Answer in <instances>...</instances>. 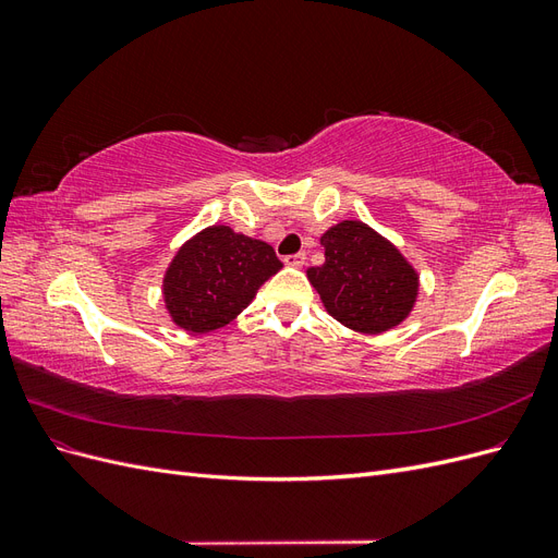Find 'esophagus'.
Returning a JSON list of instances; mask_svg holds the SVG:
<instances>
[{
	"label": "esophagus",
	"mask_w": 558,
	"mask_h": 558,
	"mask_svg": "<svg viewBox=\"0 0 558 558\" xmlns=\"http://www.w3.org/2000/svg\"><path fill=\"white\" fill-rule=\"evenodd\" d=\"M305 260H307L305 253H293V256H286L283 258V263L289 265V267H302V265H305Z\"/></svg>",
	"instance_id": "esophagus-1"
}]
</instances>
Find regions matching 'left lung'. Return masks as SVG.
<instances>
[{
	"instance_id": "obj_1",
	"label": "left lung",
	"mask_w": 558,
	"mask_h": 558,
	"mask_svg": "<svg viewBox=\"0 0 558 558\" xmlns=\"http://www.w3.org/2000/svg\"><path fill=\"white\" fill-rule=\"evenodd\" d=\"M326 263L307 269L326 312L342 326L381 335L416 305L418 272L402 251L363 221H340L320 234Z\"/></svg>"
}]
</instances>
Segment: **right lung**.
Instances as JSON below:
<instances>
[{
  "label": "right lung",
  "mask_w": 558,
  "mask_h": 558,
  "mask_svg": "<svg viewBox=\"0 0 558 558\" xmlns=\"http://www.w3.org/2000/svg\"><path fill=\"white\" fill-rule=\"evenodd\" d=\"M283 263L263 240L209 226L185 240L167 265L162 300L172 324L205 335L228 326Z\"/></svg>",
  "instance_id": "1"
}]
</instances>
